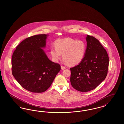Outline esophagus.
Wrapping results in <instances>:
<instances>
[{
	"mask_svg": "<svg viewBox=\"0 0 124 124\" xmlns=\"http://www.w3.org/2000/svg\"><path fill=\"white\" fill-rule=\"evenodd\" d=\"M61 68L62 70H64V69H65L66 68V67H65V66H63V65H61Z\"/></svg>",
	"mask_w": 124,
	"mask_h": 124,
	"instance_id": "34e87169",
	"label": "esophagus"
}]
</instances>
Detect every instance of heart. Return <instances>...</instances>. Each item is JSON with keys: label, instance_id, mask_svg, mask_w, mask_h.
I'll list each match as a JSON object with an SVG mask.
<instances>
[{"label": "heart", "instance_id": "b5f03b06", "mask_svg": "<svg viewBox=\"0 0 124 124\" xmlns=\"http://www.w3.org/2000/svg\"><path fill=\"white\" fill-rule=\"evenodd\" d=\"M55 47H51L50 54L54 61L60 59L61 54L65 62L71 66L79 64L84 58L86 44L82 40H76L71 38L56 41Z\"/></svg>", "mask_w": 124, "mask_h": 124}]
</instances>
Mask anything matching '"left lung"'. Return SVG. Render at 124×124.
<instances>
[{"label":"left lung","mask_w":124,"mask_h":124,"mask_svg":"<svg viewBox=\"0 0 124 124\" xmlns=\"http://www.w3.org/2000/svg\"><path fill=\"white\" fill-rule=\"evenodd\" d=\"M87 47L82 61L70 68V81L77 91L87 92L96 88L106 78L109 57L106 49L93 36L87 35Z\"/></svg>","instance_id":"8db88e82"}]
</instances>
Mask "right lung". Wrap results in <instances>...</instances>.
I'll return each instance as SVG.
<instances>
[{"mask_svg":"<svg viewBox=\"0 0 124 124\" xmlns=\"http://www.w3.org/2000/svg\"><path fill=\"white\" fill-rule=\"evenodd\" d=\"M46 34L32 36L16 47L12 59V73L20 85L36 93L45 92L60 71V65L51 61L42 49L46 46Z\"/></svg>","mask_w":124,"mask_h":124,"instance_id":"right-lung-1","label":"right lung"}]
</instances>
